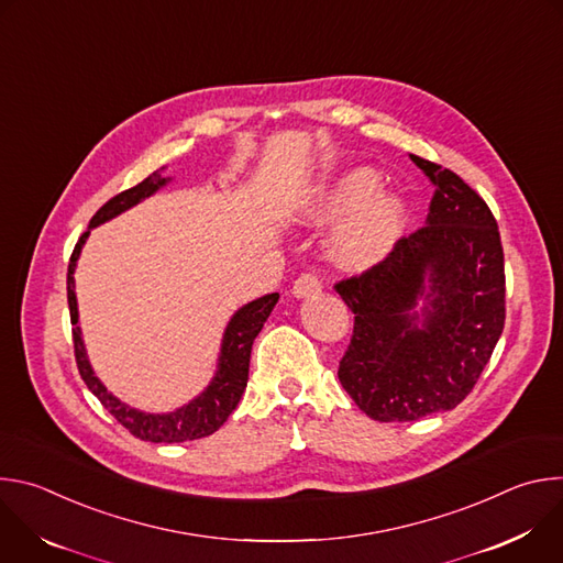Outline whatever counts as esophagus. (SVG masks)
<instances>
[{"instance_id":"esophagus-1","label":"esophagus","mask_w":563,"mask_h":563,"mask_svg":"<svg viewBox=\"0 0 563 563\" xmlns=\"http://www.w3.org/2000/svg\"><path fill=\"white\" fill-rule=\"evenodd\" d=\"M320 278L313 274V272H305L300 274L296 280H294V287H291V294L296 298H307V296H313L320 291Z\"/></svg>"}]
</instances>
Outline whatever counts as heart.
<instances>
[{
  "label": "heart",
  "mask_w": 563,
  "mask_h": 563,
  "mask_svg": "<svg viewBox=\"0 0 563 563\" xmlns=\"http://www.w3.org/2000/svg\"><path fill=\"white\" fill-rule=\"evenodd\" d=\"M380 176L369 167H354L323 183L302 205V220L325 224L347 217L330 238V254L345 269H365L378 263L396 243L406 224V202L394 191H377Z\"/></svg>",
  "instance_id": "obj_1"
}]
</instances>
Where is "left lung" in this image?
<instances>
[{"instance_id":"1","label":"left lung","mask_w":563,"mask_h":563,"mask_svg":"<svg viewBox=\"0 0 563 563\" xmlns=\"http://www.w3.org/2000/svg\"><path fill=\"white\" fill-rule=\"evenodd\" d=\"M410 157L434 185L426 227L396 240L378 265L334 285L354 311L339 378L380 423L456 408L506 323L504 247L490 207L454 172Z\"/></svg>"}]
</instances>
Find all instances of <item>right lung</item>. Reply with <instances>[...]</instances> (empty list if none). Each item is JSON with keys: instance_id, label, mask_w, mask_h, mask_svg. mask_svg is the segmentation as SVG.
Wrapping results in <instances>:
<instances>
[{"instance_id": "right-lung-1", "label": "right lung", "mask_w": 563, "mask_h": 563, "mask_svg": "<svg viewBox=\"0 0 563 563\" xmlns=\"http://www.w3.org/2000/svg\"><path fill=\"white\" fill-rule=\"evenodd\" d=\"M172 178H163L157 172H153L148 178H144L140 185L113 196L104 207L98 209V213L89 222V231L79 235L77 245L70 254L68 263V274H66V294H68V309H70V323H73V347H75V361L77 369L87 387L100 398V404L118 419L120 426H124L133 437L140 441H151V443H183V441H194L213 434L235 410L240 396H243L250 378V356H252V345L263 330L265 320L269 318L274 305L278 302V294H267L263 298H256L247 302L245 307H240L224 330L222 345H220V356H218V369L207 389L189 400L187 406L167 412V415H148L142 410H135L126 404H122L120 398H115L102 380L96 376L85 341H82V330H79V318H77V298H75V265L79 258V252H82L87 238L93 227L120 216L122 211L135 207L144 198L153 196L159 187H165Z\"/></svg>"}]
</instances>
